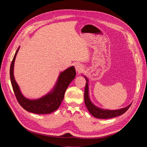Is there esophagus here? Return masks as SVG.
<instances>
[{"label":"esophagus","mask_w":147,"mask_h":147,"mask_svg":"<svg viewBox=\"0 0 147 147\" xmlns=\"http://www.w3.org/2000/svg\"><path fill=\"white\" fill-rule=\"evenodd\" d=\"M75 70H76L77 73H80L82 72V71H83V67L82 64L77 63L75 65Z\"/></svg>","instance_id":"1"}]
</instances>
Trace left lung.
Wrapping results in <instances>:
<instances>
[{
  "label": "left lung",
  "instance_id": "8db88e82",
  "mask_svg": "<svg viewBox=\"0 0 147 147\" xmlns=\"http://www.w3.org/2000/svg\"><path fill=\"white\" fill-rule=\"evenodd\" d=\"M83 76L86 79V86L84 89V103L90 113L95 118L99 119H107L112 118L116 117H118L123 113L130 107L132 103L127 105L126 107H124L118 110H109L101 109L99 107L96 106L92 103L90 97V90H89V80L85 75H83Z\"/></svg>",
  "mask_w": 147,
  "mask_h": 147
}]
</instances>
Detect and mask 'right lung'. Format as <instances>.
I'll return each mask as SVG.
<instances>
[{"mask_svg": "<svg viewBox=\"0 0 147 147\" xmlns=\"http://www.w3.org/2000/svg\"><path fill=\"white\" fill-rule=\"evenodd\" d=\"M20 47L15 53L10 65V75L11 85L16 99L21 106L28 112L36 114H49L55 112L59 107L67 88L76 76L74 66H71L60 72L55 86L47 94L38 99H30L26 97L21 92L20 86L14 77V65L17 53Z\"/></svg>", "mask_w": 147, "mask_h": 147, "instance_id": "add662e5", "label": "right lung"}]
</instances>
